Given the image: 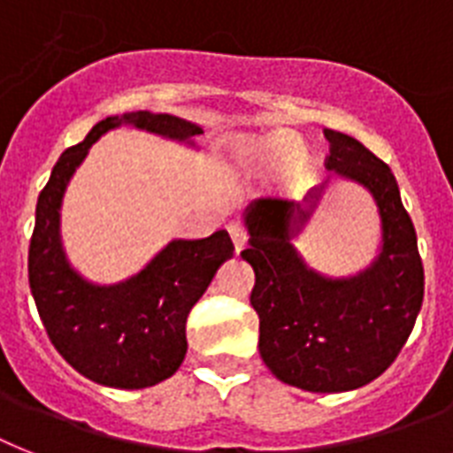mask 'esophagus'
Listing matches in <instances>:
<instances>
[{
    "label": "esophagus",
    "mask_w": 453,
    "mask_h": 453,
    "mask_svg": "<svg viewBox=\"0 0 453 453\" xmlns=\"http://www.w3.org/2000/svg\"><path fill=\"white\" fill-rule=\"evenodd\" d=\"M227 233H230V237H233L234 251L239 253L246 246V237H249L244 230V226H239V223H230V226H227Z\"/></svg>",
    "instance_id": "1"
}]
</instances>
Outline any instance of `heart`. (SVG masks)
<instances>
[{
    "instance_id": "1",
    "label": "heart",
    "mask_w": 453,
    "mask_h": 453,
    "mask_svg": "<svg viewBox=\"0 0 453 453\" xmlns=\"http://www.w3.org/2000/svg\"><path fill=\"white\" fill-rule=\"evenodd\" d=\"M233 160L244 174L270 172L281 188H296L310 174V157L288 134L239 139L233 146Z\"/></svg>"
}]
</instances>
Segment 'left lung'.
<instances>
[{"instance_id":"1","label":"left lung","mask_w":453,"mask_h":453,"mask_svg":"<svg viewBox=\"0 0 453 453\" xmlns=\"http://www.w3.org/2000/svg\"><path fill=\"white\" fill-rule=\"evenodd\" d=\"M323 134L330 143L326 167L365 186L377 202V260L349 279L310 270L290 237L311 207L277 197H260L246 209L249 249L242 258L256 272L251 304L260 319L265 365L284 384L340 393L370 384L398 358L424 303V265L391 167L358 139L334 130Z\"/></svg>"}]
</instances>
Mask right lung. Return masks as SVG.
Returning <instances> with one entry per match:
<instances>
[{"label": "right lung", "instance_id": "add662e5", "mask_svg": "<svg viewBox=\"0 0 453 453\" xmlns=\"http://www.w3.org/2000/svg\"><path fill=\"white\" fill-rule=\"evenodd\" d=\"M120 123L179 142L202 134V127L169 113L134 111L99 120L83 142L62 153L39 193L27 272L43 328L76 372L111 388H146L183 363L190 310L234 246L226 230L174 239L137 277L116 286H95L69 267L60 244L62 195L88 149Z\"/></svg>", "mask_w": 453, "mask_h": 453}]
</instances>
